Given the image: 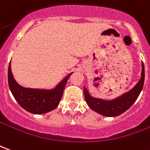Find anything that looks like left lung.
Masks as SVG:
<instances>
[{"label":"left lung","instance_id":"1","mask_svg":"<svg viewBox=\"0 0 150 150\" xmlns=\"http://www.w3.org/2000/svg\"><path fill=\"white\" fill-rule=\"evenodd\" d=\"M144 81H145V67H144V64L142 62L141 79L136 84V86L129 91L125 92L113 99L107 100V99H103V98L91 96L88 89L86 86H84L85 99L88 106L93 111L98 114L104 115V116H107V117L118 116L129 109L130 107H132V105L136 102L137 98L142 90Z\"/></svg>","mask_w":150,"mask_h":150}]
</instances>
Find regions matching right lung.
<instances>
[{
    "instance_id": "1",
    "label": "right lung",
    "mask_w": 150,
    "mask_h": 150,
    "mask_svg": "<svg viewBox=\"0 0 150 150\" xmlns=\"http://www.w3.org/2000/svg\"><path fill=\"white\" fill-rule=\"evenodd\" d=\"M72 73H69L52 89L28 88L19 85L14 79L10 60L8 69L9 90L15 100L24 110L33 114H45L56 109L59 105L67 81Z\"/></svg>"
}]
</instances>
